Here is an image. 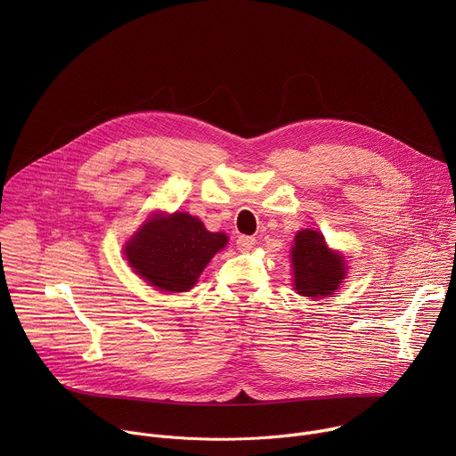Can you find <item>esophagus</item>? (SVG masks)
<instances>
[{
  "label": "esophagus",
  "instance_id": "1",
  "mask_svg": "<svg viewBox=\"0 0 456 456\" xmlns=\"http://www.w3.org/2000/svg\"><path fill=\"white\" fill-rule=\"evenodd\" d=\"M254 245H256V238L254 236H238V240H236V247L241 252L250 250Z\"/></svg>",
  "mask_w": 456,
  "mask_h": 456
}]
</instances>
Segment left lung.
Returning <instances> with one entry per match:
<instances>
[{
	"instance_id": "8db88e82",
	"label": "left lung",
	"mask_w": 456,
	"mask_h": 456,
	"mask_svg": "<svg viewBox=\"0 0 456 456\" xmlns=\"http://www.w3.org/2000/svg\"><path fill=\"white\" fill-rule=\"evenodd\" d=\"M294 290L305 297L334 294L346 276L345 256L332 250L319 231L303 229L290 250Z\"/></svg>"
}]
</instances>
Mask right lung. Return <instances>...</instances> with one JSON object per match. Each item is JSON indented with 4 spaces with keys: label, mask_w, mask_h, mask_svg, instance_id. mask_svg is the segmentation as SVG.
<instances>
[{
    "label": "right lung",
    "mask_w": 456,
    "mask_h": 456,
    "mask_svg": "<svg viewBox=\"0 0 456 456\" xmlns=\"http://www.w3.org/2000/svg\"><path fill=\"white\" fill-rule=\"evenodd\" d=\"M225 245L227 234L208 231L197 216L155 213L129 238L124 254L129 267L151 287L187 292Z\"/></svg>",
    "instance_id": "1"
}]
</instances>
